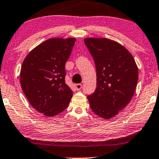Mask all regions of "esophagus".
Wrapping results in <instances>:
<instances>
[{
  "mask_svg": "<svg viewBox=\"0 0 159 159\" xmlns=\"http://www.w3.org/2000/svg\"><path fill=\"white\" fill-rule=\"evenodd\" d=\"M75 89L77 90V91H80V90L82 89V85L80 84H77L75 85Z\"/></svg>",
  "mask_w": 159,
  "mask_h": 159,
  "instance_id": "1",
  "label": "esophagus"
}]
</instances>
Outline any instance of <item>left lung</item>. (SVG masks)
<instances>
[{
    "label": "left lung",
    "mask_w": 159,
    "mask_h": 159,
    "mask_svg": "<svg viewBox=\"0 0 159 159\" xmlns=\"http://www.w3.org/2000/svg\"><path fill=\"white\" fill-rule=\"evenodd\" d=\"M96 69V91L87 96L92 111L109 119L127 106L139 79L138 68L131 53L118 43L107 39H84Z\"/></svg>",
    "instance_id": "obj_1"
}]
</instances>
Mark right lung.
I'll use <instances>...</instances> for the list:
<instances>
[{
  "label": "right lung",
  "instance_id": "obj_1",
  "mask_svg": "<svg viewBox=\"0 0 159 159\" xmlns=\"http://www.w3.org/2000/svg\"><path fill=\"white\" fill-rule=\"evenodd\" d=\"M75 39H51L33 49L23 61L20 81L33 107L54 116L68 107L72 90L65 83V65Z\"/></svg>",
  "mask_w": 159,
  "mask_h": 159
}]
</instances>
